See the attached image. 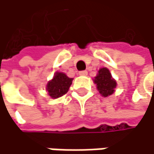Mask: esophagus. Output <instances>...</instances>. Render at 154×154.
I'll use <instances>...</instances> for the list:
<instances>
[{
    "label": "esophagus",
    "instance_id": "obj_1",
    "mask_svg": "<svg viewBox=\"0 0 154 154\" xmlns=\"http://www.w3.org/2000/svg\"><path fill=\"white\" fill-rule=\"evenodd\" d=\"M88 75V71H80L79 72V75Z\"/></svg>",
    "mask_w": 154,
    "mask_h": 154
}]
</instances>
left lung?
<instances>
[{"instance_id": "1", "label": "left lung", "mask_w": 154, "mask_h": 154, "mask_svg": "<svg viewBox=\"0 0 154 154\" xmlns=\"http://www.w3.org/2000/svg\"><path fill=\"white\" fill-rule=\"evenodd\" d=\"M94 83L97 85V89L99 91L102 97H106L114 94L117 83L106 67H102L98 70L97 75L93 79Z\"/></svg>"}]
</instances>
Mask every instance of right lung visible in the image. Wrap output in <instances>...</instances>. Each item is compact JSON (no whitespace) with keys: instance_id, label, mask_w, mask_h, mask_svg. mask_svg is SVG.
Returning <instances> with one entry per match:
<instances>
[{"instance_id":"obj_1","label":"right lung","mask_w":154,"mask_h":154,"mask_svg":"<svg viewBox=\"0 0 154 154\" xmlns=\"http://www.w3.org/2000/svg\"><path fill=\"white\" fill-rule=\"evenodd\" d=\"M73 79H70L63 72H56L51 80H49L46 86L48 95L53 98H58L65 95L71 86Z\"/></svg>"}]
</instances>
